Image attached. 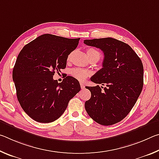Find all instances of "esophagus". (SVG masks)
<instances>
[{"mask_svg":"<svg viewBox=\"0 0 159 159\" xmlns=\"http://www.w3.org/2000/svg\"><path fill=\"white\" fill-rule=\"evenodd\" d=\"M80 88H81L82 89H84V88H85V84H84V83H80Z\"/></svg>","mask_w":159,"mask_h":159,"instance_id":"34e87169","label":"esophagus"}]
</instances>
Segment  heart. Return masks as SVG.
<instances>
[{
  "mask_svg": "<svg viewBox=\"0 0 159 159\" xmlns=\"http://www.w3.org/2000/svg\"><path fill=\"white\" fill-rule=\"evenodd\" d=\"M86 52H87L88 57H89V59L95 57H98L99 59L100 58V53H99V51L94 49V48H88V49L86 50ZM68 59H69V56ZM70 74H71V76L75 78V79L80 80V81H83V80H85L90 76V72L87 69L79 68V67H76V68H74L71 70Z\"/></svg>",
  "mask_w": 159,
  "mask_h": 159,
  "instance_id": "obj_1",
  "label": "heart"
}]
</instances>
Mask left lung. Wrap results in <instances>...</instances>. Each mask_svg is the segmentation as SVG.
<instances>
[{
  "instance_id": "left-lung-1",
  "label": "left lung",
  "mask_w": 159,
  "mask_h": 159,
  "mask_svg": "<svg viewBox=\"0 0 159 159\" xmlns=\"http://www.w3.org/2000/svg\"><path fill=\"white\" fill-rule=\"evenodd\" d=\"M84 43L104 52L102 68L91 78L99 85L86 88L91 98L85 108L99 124L111 125L122 120L131 111L143 88L144 69L140 58L130 45L112 38L85 40Z\"/></svg>"
}]
</instances>
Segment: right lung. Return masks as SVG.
I'll list each match as a JSON object with an SVG mask.
<instances>
[{"label": "right lung", "instance_id": "1", "mask_svg": "<svg viewBox=\"0 0 159 159\" xmlns=\"http://www.w3.org/2000/svg\"><path fill=\"white\" fill-rule=\"evenodd\" d=\"M79 40L43 34L18 55L12 71L17 99L26 114L36 121H55L80 91L79 80L74 77L66 76L60 83L53 79L55 72L66 68L68 55Z\"/></svg>", "mask_w": 159, "mask_h": 159}]
</instances>
